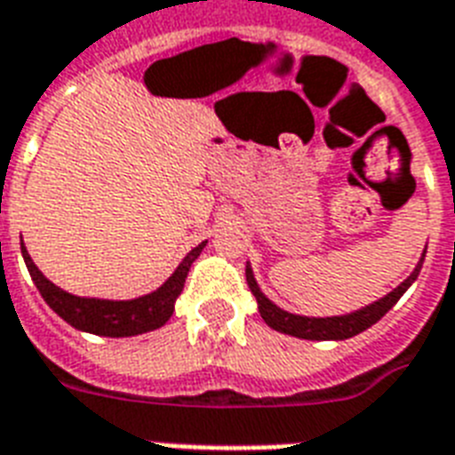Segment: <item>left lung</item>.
Returning a JSON list of instances; mask_svg holds the SVG:
<instances>
[{"label":"left lung","instance_id":"1","mask_svg":"<svg viewBox=\"0 0 455 455\" xmlns=\"http://www.w3.org/2000/svg\"><path fill=\"white\" fill-rule=\"evenodd\" d=\"M422 261H425V251H422V259L415 266V271L410 273L408 278L403 280L401 285L395 290H391L388 295H384L377 302L362 307L357 312L343 314V316H299V314H290L285 309H280L278 305H273L271 299L261 292L259 283L254 278V271L247 266V285L251 290V295L256 297L259 302V314L261 319L271 326L273 331H280L285 336L305 338V340H345V338H353L362 331H367L370 326H374L381 316H384L391 307L403 297V292L415 283V278L419 275V268H422Z\"/></svg>","mask_w":455,"mask_h":455}]
</instances>
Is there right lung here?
<instances>
[{
	"instance_id": "1",
	"label": "right lung",
	"mask_w": 455,
	"mask_h": 455,
	"mask_svg": "<svg viewBox=\"0 0 455 455\" xmlns=\"http://www.w3.org/2000/svg\"><path fill=\"white\" fill-rule=\"evenodd\" d=\"M204 247H206V242H201L199 247L191 249L189 254L182 259V264L177 266V271L156 292L136 297V299H98V297L71 295L67 290L57 288L52 280H47L43 273L37 271V266L33 264L23 242H20V254H23L30 278L36 283V288L40 290L43 299L67 323H71L78 331H85V333H95V336L126 338L160 329L172 316L177 297L182 295L187 273H189L191 264L196 261V256L201 254Z\"/></svg>"
}]
</instances>
